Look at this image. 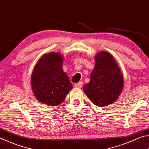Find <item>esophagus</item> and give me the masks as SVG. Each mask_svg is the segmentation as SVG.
<instances>
[{
	"instance_id": "1",
	"label": "esophagus",
	"mask_w": 149,
	"mask_h": 149,
	"mask_svg": "<svg viewBox=\"0 0 149 149\" xmlns=\"http://www.w3.org/2000/svg\"><path fill=\"white\" fill-rule=\"evenodd\" d=\"M82 85H83V82L79 81V82H78L77 84H75V87H76V88H81L82 87Z\"/></svg>"
}]
</instances>
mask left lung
<instances>
[{
  "label": "left lung",
  "mask_w": 149,
  "mask_h": 149,
  "mask_svg": "<svg viewBox=\"0 0 149 149\" xmlns=\"http://www.w3.org/2000/svg\"><path fill=\"white\" fill-rule=\"evenodd\" d=\"M95 68L84 91L93 104L102 107L116 101L124 85L123 76L114 57L101 51L95 57Z\"/></svg>",
  "instance_id": "obj_1"
}]
</instances>
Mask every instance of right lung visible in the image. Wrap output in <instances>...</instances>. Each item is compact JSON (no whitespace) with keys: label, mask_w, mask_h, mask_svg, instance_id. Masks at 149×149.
Returning <instances> with one entry per match:
<instances>
[{"label":"right lung","mask_w":149,"mask_h":149,"mask_svg":"<svg viewBox=\"0 0 149 149\" xmlns=\"http://www.w3.org/2000/svg\"><path fill=\"white\" fill-rule=\"evenodd\" d=\"M64 56L56 52L45 54L33 70L31 87L36 99L49 106L58 105L73 89L62 69Z\"/></svg>","instance_id":"right-lung-1"}]
</instances>
